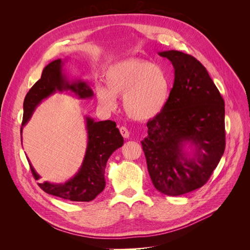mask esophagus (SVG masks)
<instances>
[{
  "label": "esophagus",
  "instance_id": "obj_1",
  "mask_svg": "<svg viewBox=\"0 0 250 250\" xmlns=\"http://www.w3.org/2000/svg\"><path fill=\"white\" fill-rule=\"evenodd\" d=\"M120 132H121V134L123 135V138H125V139L129 138V131H128V129H127L126 127H124V126L120 127Z\"/></svg>",
  "mask_w": 250,
  "mask_h": 250
}]
</instances>
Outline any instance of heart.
I'll use <instances>...</instances> for the list:
<instances>
[{
  "instance_id": "1",
  "label": "heart",
  "mask_w": 250,
  "mask_h": 250,
  "mask_svg": "<svg viewBox=\"0 0 250 250\" xmlns=\"http://www.w3.org/2000/svg\"><path fill=\"white\" fill-rule=\"evenodd\" d=\"M105 87L96 85L97 99L103 106L115 108L116 96H123V108L139 122L160 116L170 99L172 80L161 64L146 59L129 58L110 64L104 73Z\"/></svg>"
}]
</instances>
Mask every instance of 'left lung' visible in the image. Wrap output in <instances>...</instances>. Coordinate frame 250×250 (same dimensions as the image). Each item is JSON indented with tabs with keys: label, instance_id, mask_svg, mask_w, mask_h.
Segmentation results:
<instances>
[{
	"label": "left lung",
	"instance_id": "obj_1",
	"mask_svg": "<svg viewBox=\"0 0 250 250\" xmlns=\"http://www.w3.org/2000/svg\"><path fill=\"white\" fill-rule=\"evenodd\" d=\"M174 67L167 106L148 121L142 141L156 190L178 196L201 188L224 153V100L197 59L183 52H158Z\"/></svg>",
	"mask_w": 250,
	"mask_h": 250
}]
</instances>
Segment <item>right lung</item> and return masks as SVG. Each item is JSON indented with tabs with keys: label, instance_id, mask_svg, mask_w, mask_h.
I'll return each instance as SVG.
<instances>
[{
	"label": "right lung",
	"instance_id": "1",
	"mask_svg": "<svg viewBox=\"0 0 250 250\" xmlns=\"http://www.w3.org/2000/svg\"><path fill=\"white\" fill-rule=\"evenodd\" d=\"M64 62L56 59L50 62L42 70V77L30 88L24 100V117L21 127V139L24 127L31 119L35 108L56 92H70L78 99L93 98V89L85 81L81 79L71 81L63 73ZM87 131V144L85 155L78 172L62 184H54L44 181L39 184L42 190L57 197L71 201H92L105 188V167L109 156L123 146L124 139L121 135L117 124L113 121H96L85 117ZM30 168L36 179L41 176L37 174L31 163Z\"/></svg>",
	"mask_w": 250,
	"mask_h": 250
}]
</instances>
